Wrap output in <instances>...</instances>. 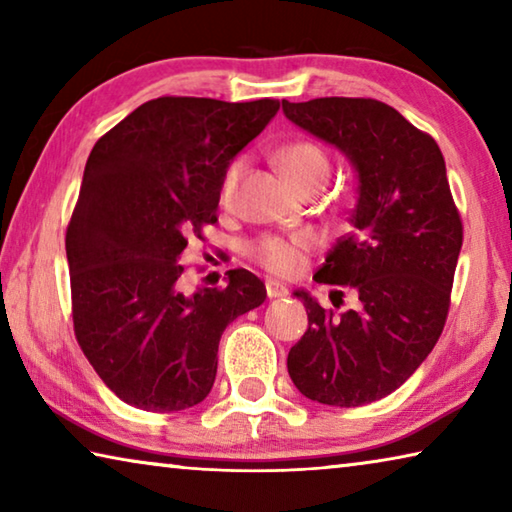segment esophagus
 Segmentation results:
<instances>
[{
    "label": "esophagus",
    "instance_id": "34e87169",
    "mask_svg": "<svg viewBox=\"0 0 512 512\" xmlns=\"http://www.w3.org/2000/svg\"><path fill=\"white\" fill-rule=\"evenodd\" d=\"M289 293L287 284H282L280 280H266V296L268 298H284Z\"/></svg>",
    "mask_w": 512,
    "mask_h": 512
}]
</instances>
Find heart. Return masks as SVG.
Instances as JSON below:
<instances>
[{
    "label": "heart",
    "mask_w": 512,
    "mask_h": 512,
    "mask_svg": "<svg viewBox=\"0 0 512 512\" xmlns=\"http://www.w3.org/2000/svg\"><path fill=\"white\" fill-rule=\"evenodd\" d=\"M277 162H280L282 171L291 178V183L298 189L305 187L307 183H327L329 171H332V164H329L327 153L320 149L316 142L298 140L289 142L277 151ZM241 173H244V158H235L228 167H225L221 183H219V203L221 207H232L235 205L237 187L241 180ZM316 239L311 232H293V235H259L253 241L246 244V255L253 259L266 271L275 275H296L300 268L305 266V253L314 248Z\"/></svg>",
    "instance_id": "1"
}]
</instances>
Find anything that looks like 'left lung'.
<instances>
[{"instance_id": "obj_1", "label": "left lung", "mask_w": 512, "mask_h": 512, "mask_svg": "<svg viewBox=\"0 0 512 512\" xmlns=\"http://www.w3.org/2000/svg\"><path fill=\"white\" fill-rule=\"evenodd\" d=\"M282 110L359 173L354 228L314 275L352 287L359 309L336 314L298 291L309 327L289 350V375L314 402L370 404L400 388L443 334L463 246L445 158L429 133L377 99L282 101Z\"/></svg>"}]
</instances>
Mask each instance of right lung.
Wrapping results in <instances>:
<instances>
[{
  "mask_svg": "<svg viewBox=\"0 0 512 512\" xmlns=\"http://www.w3.org/2000/svg\"><path fill=\"white\" fill-rule=\"evenodd\" d=\"M280 103L160 97L99 137L67 225L72 320L81 350L121 402L183 411L216 377L223 329L259 307L264 282L246 268L221 289L183 291L189 235L216 223L230 160Z\"/></svg>",
  "mask_w": 512,
  "mask_h": 512,
  "instance_id": "right-lung-1",
  "label": "right lung"
}]
</instances>
